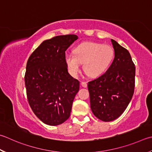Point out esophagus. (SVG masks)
Listing matches in <instances>:
<instances>
[{"instance_id": "esophagus-1", "label": "esophagus", "mask_w": 152, "mask_h": 152, "mask_svg": "<svg viewBox=\"0 0 152 152\" xmlns=\"http://www.w3.org/2000/svg\"><path fill=\"white\" fill-rule=\"evenodd\" d=\"M81 85H82V87H84V88H87V86H88L87 83L85 82H81Z\"/></svg>"}]
</instances>
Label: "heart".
Segmentation results:
<instances>
[{"mask_svg": "<svg viewBox=\"0 0 152 152\" xmlns=\"http://www.w3.org/2000/svg\"><path fill=\"white\" fill-rule=\"evenodd\" d=\"M73 54L65 56V62L70 74L78 75L82 63L86 74L97 77L109 67L114 58V49L109 45L95 42H85L73 49Z\"/></svg>", "mask_w": 152, "mask_h": 152, "instance_id": "b5f03b06", "label": "heart"}]
</instances>
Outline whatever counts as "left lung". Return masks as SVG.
I'll return each mask as SVG.
<instances>
[{
	"label": "left lung",
	"instance_id": "1",
	"mask_svg": "<svg viewBox=\"0 0 152 152\" xmlns=\"http://www.w3.org/2000/svg\"><path fill=\"white\" fill-rule=\"evenodd\" d=\"M115 58L99 78L88 82L90 107L94 115L105 122L115 120L123 113L134 91L136 68L125 48L111 39Z\"/></svg>",
	"mask_w": 152,
	"mask_h": 152
}]
</instances>
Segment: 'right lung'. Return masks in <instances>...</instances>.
I'll return each instance as SVG.
<instances>
[{
	"label": "right lung",
	"instance_id": "right-lung-1",
	"mask_svg": "<svg viewBox=\"0 0 152 152\" xmlns=\"http://www.w3.org/2000/svg\"><path fill=\"white\" fill-rule=\"evenodd\" d=\"M78 37L58 35L43 41L27 62L25 85L34 114L45 124L56 126L70 117L80 82L68 72L65 51Z\"/></svg>",
	"mask_w": 152,
	"mask_h": 152
}]
</instances>
